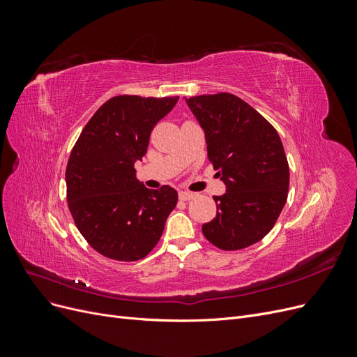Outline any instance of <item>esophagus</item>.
Listing matches in <instances>:
<instances>
[{"label":"esophagus","instance_id":"obj_1","mask_svg":"<svg viewBox=\"0 0 357 357\" xmlns=\"http://www.w3.org/2000/svg\"><path fill=\"white\" fill-rule=\"evenodd\" d=\"M178 197H180V199H183V201H190V199L195 198V193H193V192L181 190V192L178 193Z\"/></svg>","mask_w":357,"mask_h":357}]
</instances>
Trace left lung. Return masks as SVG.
Returning <instances> with one entry per match:
<instances>
[{
  "mask_svg": "<svg viewBox=\"0 0 357 357\" xmlns=\"http://www.w3.org/2000/svg\"><path fill=\"white\" fill-rule=\"evenodd\" d=\"M205 134L208 159L226 192L202 234L222 250H241L273 229L289 192V164L278 132L232 93L186 98Z\"/></svg>",
  "mask_w": 357,
  "mask_h": 357,
  "instance_id": "1",
  "label": "left lung"
}]
</instances>
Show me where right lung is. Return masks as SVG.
Masks as SVG:
<instances>
[{
  "instance_id": "obj_1",
  "label": "right lung",
  "mask_w": 357,
  "mask_h": 357,
  "mask_svg": "<svg viewBox=\"0 0 357 357\" xmlns=\"http://www.w3.org/2000/svg\"><path fill=\"white\" fill-rule=\"evenodd\" d=\"M178 96L119 95L104 102L74 144L67 164V201L92 248L114 261H139L158 244L177 190L147 189L134 164L147 152L150 132Z\"/></svg>"
}]
</instances>
